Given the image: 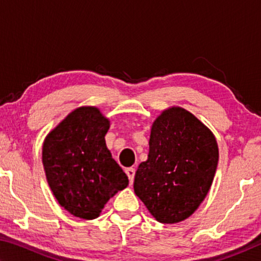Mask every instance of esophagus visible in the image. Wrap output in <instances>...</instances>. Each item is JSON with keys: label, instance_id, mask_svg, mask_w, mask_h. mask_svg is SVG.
<instances>
[{"label": "esophagus", "instance_id": "esophagus-1", "mask_svg": "<svg viewBox=\"0 0 261 261\" xmlns=\"http://www.w3.org/2000/svg\"><path fill=\"white\" fill-rule=\"evenodd\" d=\"M125 173H126V175H127V177H129L130 184L134 183V179H135V174H136V170H135V168H126V169H125Z\"/></svg>", "mask_w": 261, "mask_h": 261}]
</instances>
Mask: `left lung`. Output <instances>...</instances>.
Segmentation results:
<instances>
[{"label":"left lung","instance_id":"1","mask_svg":"<svg viewBox=\"0 0 261 261\" xmlns=\"http://www.w3.org/2000/svg\"><path fill=\"white\" fill-rule=\"evenodd\" d=\"M147 160L135 175V193L161 223L191 216L208 193L219 162L215 136L178 106L154 120Z\"/></svg>","mask_w":261,"mask_h":261}]
</instances>
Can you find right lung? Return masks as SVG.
Wrapping results in <instances>:
<instances>
[{
    "mask_svg": "<svg viewBox=\"0 0 261 261\" xmlns=\"http://www.w3.org/2000/svg\"><path fill=\"white\" fill-rule=\"evenodd\" d=\"M109 126L99 108L83 106L69 113L43 140L48 185L59 204L76 218H98L110 198L129 184L106 145Z\"/></svg>",
    "mask_w": 261,
    "mask_h": 261,
    "instance_id": "obj_1",
    "label": "right lung"
}]
</instances>
